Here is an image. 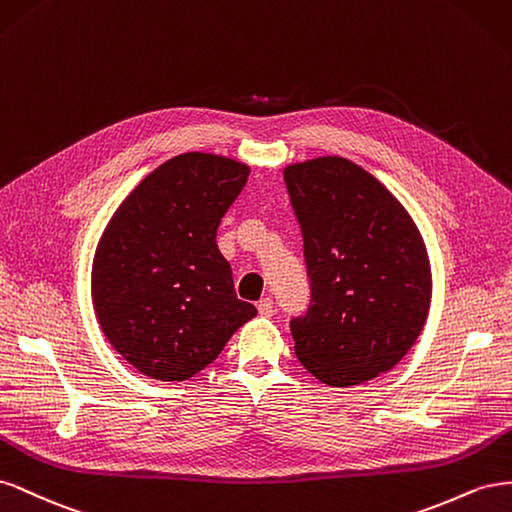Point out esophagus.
Segmentation results:
<instances>
[{
  "label": "esophagus",
  "instance_id": "1",
  "mask_svg": "<svg viewBox=\"0 0 512 512\" xmlns=\"http://www.w3.org/2000/svg\"><path fill=\"white\" fill-rule=\"evenodd\" d=\"M257 311L261 317H272L274 315V300L272 298H261L257 302Z\"/></svg>",
  "mask_w": 512,
  "mask_h": 512
}]
</instances>
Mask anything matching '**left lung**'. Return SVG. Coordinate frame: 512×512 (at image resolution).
Returning a JSON list of instances; mask_svg holds the SVG:
<instances>
[{
	"mask_svg": "<svg viewBox=\"0 0 512 512\" xmlns=\"http://www.w3.org/2000/svg\"><path fill=\"white\" fill-rule=\"evenodd\" d=\"M304 238L309 311L291 319L296 356L319 382L364 384L416 343L431 266L416 223L369 171L341 156L285 167Z\"/></svg>",
	"mask_w": 512,
	"mask_h": 512,
	"instance_id": "1",
	"label": "left lung"
}]
</instances>
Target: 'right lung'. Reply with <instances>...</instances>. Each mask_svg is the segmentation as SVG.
Masks as SVG:
<instances>
[{
    "label": "right lung",
    "instance_id": "right-lung-1",
    "mask_svg": "<svg viewBox=\"0 0 512 512\" xmlns=\"http://www.w3.org/2000/svg\"><path fill=\"white\" fill-rule=\"evenodd\" d=\"M248 173L227 156H173L145 175L102 231L94 313L111 347L139 373L163 382L193 377L257 315L238 300L216 244Z\"/></svg>",
    "mask_w": 512,
    "mask_h": 512
}]
</instances>
